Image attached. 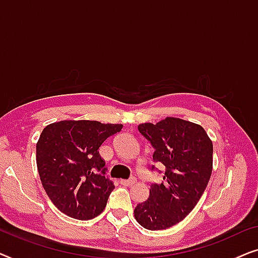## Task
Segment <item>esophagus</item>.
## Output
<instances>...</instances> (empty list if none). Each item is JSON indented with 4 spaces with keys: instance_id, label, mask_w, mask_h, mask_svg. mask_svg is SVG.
Here are the masks:
<instances>
[{
    "instance_id": "esophagus-1",
    "label": "esophagus",
    "mask_w": 258,
    "mask_h": 258,
    "mask_svg": "<svg viewBox=\"0 0 258 258\" xmlns=\"http://www.w3.org/2000/svg\"><path fill=\"white\" fill-rule=\"evenodd\" d=\"M121 183H122L123 185L130 186V185L135 184V183H136V178H135V177H132V178H129V179H122Z\"/></svg>"
}]
</instances>
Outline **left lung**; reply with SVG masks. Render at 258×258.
Segmentation results:
<instances>
[{
	"label": "left lung",
	"mask_w": 258,
	"mask_h": 258,
	"mask_svg": "<svg viewBox=\"0 0 258 258\" xmlns=\"http://www.w3.org/2000/svg\"><path fill=\"white\" fill-rule=\"evenodd\" d=\"M139 132L154 148L153 161L165 171L134 214L143 228L163 230L184 220L203 195L213 171V142L201 125L175 117L142 123Z\"/></svg>",
	"instance_id": "left-lung-1"
}]
</instances>
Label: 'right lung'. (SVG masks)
I'll return each instance as SVG.
<instances>
[{"label":"right lung","instance_id":"right-lung-1","mask_svg":"<svg viewBox=\"0 0 258 258\" xmlns=\"http://www.w3.org/2000/svg\"><path fill=\"white\" fill-rule=\"evenodd\" d=\"M122 126L81 119L43 129L36 144L37 170L49 199L63 214L87 221L104 210L115 185L105 176L98 148Z\"/></svg>","mask_w":258,"mask_h":258}]
</instances>
